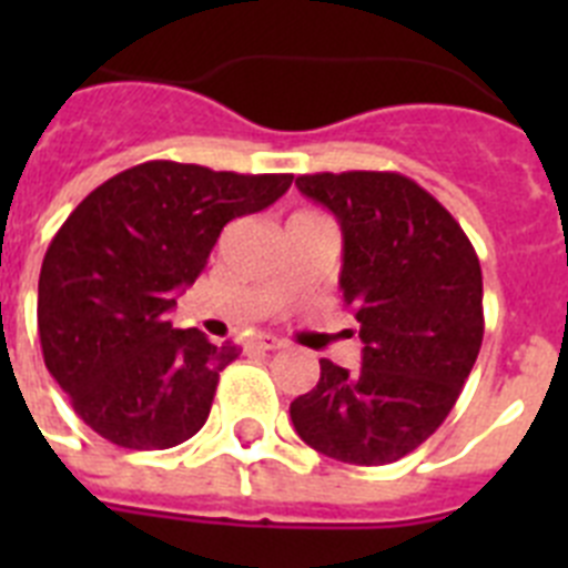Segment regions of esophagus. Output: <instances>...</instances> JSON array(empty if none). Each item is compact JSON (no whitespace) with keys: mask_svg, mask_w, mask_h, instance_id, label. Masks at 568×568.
<instances>
[{"mask_svg":"<svg viewBox=\"0 0 568 568\" xmlns=\"http://www.w3.org/2000/svg\"><path fill=\"white\" fill-rule=\"evenodd\" d=\"M247 346L250 349H258V353H270V349H281V346H284V341L275 338V335L258 333L247 341Z\"/></svg>","mask_w":568,"mask_h":568,"instance_id":"1","label":"esophagus"}]
</instances>
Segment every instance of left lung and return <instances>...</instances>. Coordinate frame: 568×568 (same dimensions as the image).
I'll use <instances>...</instances> for the list:
<instances>
[{"label":"left lung","instance_id":"8db88e82","mask_svg":"<svg viewBox=\"0 0 568 568\" xmlns=\"http://www.w3.org/2000/svg\"><path fill=\"white\" fill-rule=\"evenodd\" d=\"M344 235L341 293L358 321L361 369L321 361L290 404L315 453L384 466L418 449L453 413L484 341L480 261L449 210L400 173L298 175Z\"/></svg>","mask_w":568,"mask_h":568}]
</instances>
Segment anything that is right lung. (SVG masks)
Listing matches in <instances>:
<instances>
[{"mask_svg":"<svg viewBox=\"0 0 568 568\" xmlns=\"http://www.w3.org/2000/svg\"><path fill=\"white\" fill-rule=\"evenodd\" d=\"M290 173L144 162L99 184L50 241L39 341L79 418L124 449L193 438L239 346L173 329L175 295L204 273L224 224L278 202Z\"/></svg>","mask_w":568,"mask_h":568,"instance_id":"add662e5","label":"right lung"}]
</instances>
